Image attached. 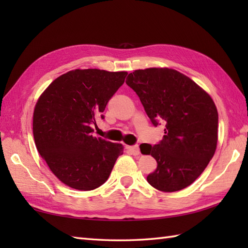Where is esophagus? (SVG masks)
<instances>
[{
  "instance_id": "obj_1",
  "label": "esophagus",
  "mask_w": 248,
  "mask_h": 248,
  "mask_svg": "<svg viewBox=\"0 0 248 248\" xmlns=\"http://www.w3.org/2000/svg\"><path fill=\"white\" fill-rule=\"evenodd\" d=\"M128 149L133 155H140V147L139 146H128Z\"/></svg>"
}]
</instances>
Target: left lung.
<instances>
[{
	"label": "left lung",
	"instance_id": "1",
	"mask_svg": "<svg viewBox=\"0 0 248 248\" xmlns=\"http://www.w3.org/2000/svg\"><path fill=\"white\" fill-rule=\"evenodd\" d=\"M125 83L138 93L152 124H166L160 144L140 146L141 154L157 163L147 181L162 192L191 186L217 150L218 114L213 99L188 77L166 67L134 70Z\"/></svg>",
	"mask_w": 248,
	"mask_h": 248
}]
</instances>
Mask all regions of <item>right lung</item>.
Wrapping results in <instances>:
<instances>
[{
	"instance_id": "add662e5",
	"label": "right lung",
	"mask_w": 248,
	"mask_h": 248,
	"mask_svg": "<svg viewBox=\"0 0 248 248\" xmlns=\"http://www.w3.org/2000/svg\"><path fill=\"white\" fill-rule=\"evenodd\" d=\"M127 71L75 69L60 76L34 108L35 145L67 186L92 191L108 180L124 146L93 136V124L123 85Z\"/></svg>"
}]
</instances>
